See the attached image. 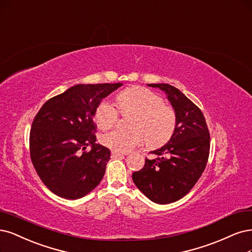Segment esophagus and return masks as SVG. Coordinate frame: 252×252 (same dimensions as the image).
I'll return each mask as SVG.
<instances>
[{"instance_id":"1","label":"esophagus","mask_w":252,"mask_h":252,"mask_svg":"<svg viewBox=\"0 0 252 252\" xmlns=\"http://www.w3.org/2000/svg\"><path fill=\"white\" fill-rule=\"evenodd\" d=\"M124 153H121V152H116V151H111V158H120V156H124Z\"/></svg>"}]
</instances>
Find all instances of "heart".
<instances>
[{"instance_id":"heart-1","label":"heart","mask_w":252,"mask_h":252,"mask_svg":"<svg viewBox=\"0 0 252 252\" xmlns=\"http://www.w3.org/2000/svg\"><path fill=\"white\" fill-rule=\"evenodd\" d=\"M123 114H134L130 121L132 129H114L101 136V143L116 152H128L146 141L158 147L167 143L176 126L175 111L164 105L158 94L145 88H133L121 93L117 97ZM99 128L108 129L119 118V109L114 102L104 100L96 110Z\"/></svg>"}]
</instances>
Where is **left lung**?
I'll return each instance as SVG.
<instances>
[{"label":"left lung","mask_w":252,"mask_h":252,"mask_svg":"<svg viewBox=\"0 0 252 252\" xmlns=\"http://www.w3.org/2000/svg\"><path fill=\"white\" fill-rule=\"evenodd\" d=\"M148 86L166 94L175 111L176 126L169 142L151 151L155 158H146L132 179L151 201L168 204L186 196L202 175L210 154V132L201 110L179 90L167 83Z\"/></svg>","instance_id":"1"}]
</instances>
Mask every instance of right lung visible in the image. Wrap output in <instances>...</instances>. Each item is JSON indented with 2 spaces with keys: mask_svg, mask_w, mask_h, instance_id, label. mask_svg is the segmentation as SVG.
<instances>
[{
  "mask_svg": "<svg viewBox=\"0 0 252 252\" xmlns=\"http://www.w3.org/2000/svg\"><path fill=\"white\" fill-rule=\"evenodd\" d=\"M122 85L77 84L41 106L30 130V155L51 192L75 200L100 184L110 151L96 143L94 117L101 101Z\"/></svg>",
  "mask_w": 252,
  "mask_h": 252,
  "instance_id": "add662e5",
  "label": "right lung"
}]
</instances>
